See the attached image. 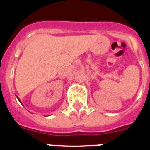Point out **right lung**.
<instances>
[{
  "label": "right lung",
  "instance_id": "obj_1",
  "mask_svg": "<svg viewBox=\"0 0 150 150\" xmlns=\"http://www.w3.org/2000/svg\"><path fill=\"white\" fill-rule=\"evenodd\" d=\"M16 97H17V96H16ZM17 98H18V100H19V97H17ZM19 102H20V100H19Z\"/></svg>",
  "mask_w": 150,
  "mask_h": 150
}]
</instances>
